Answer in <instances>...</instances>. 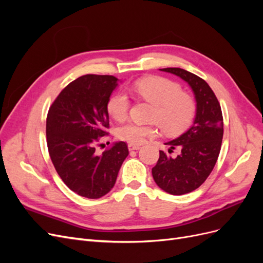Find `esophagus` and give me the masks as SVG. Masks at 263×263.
<instances>
[{
	"mask_svg": "<svg viewBox=\"0 0 263 263\" xmlns=\"http://www.w3.org/2000/svg\"><path fill=\"white\" fill-rule=\"evenodd\" d=\"M128 149L132 151V150H138L140 149V146L139 145H134V144H128Z\"/></svg>",
	"mask_w": 263,
	"mask_h": 263,
	"instance_id": "esophagus-1",
	"label": "esophagus"
}]
</instances>
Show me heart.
<instances>
[{
    "mask_svg": "<svg viewBox=\"0 0 263 263\" xmlns=\"http://www.w3.org/2000/svg\"><path fill=\"white\" fill-rule=\"evenodd\" d=\"M134 93L155 106L150 121L154 124L142 125L129 122L118 127L119 139L130 144H142L146 139L156 136L157 125L169 135L185 130L192 123L196 104L191 95L183 92L180 84L165 78L150 77L137 80L132 86ZM130 102L123 92H116L107 101V112L116 121H124L128 116Z\"/></svg>",
    "mask_w": 263,
    "mask_h": 263,
    "instance_id": "heart-1",
    "label": "heart"
}]
</instances>
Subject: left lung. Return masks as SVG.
Listing matches in <instances>:
<instances>
[{"label": "left lung", "mask_w": 263, "mask_h": 263, "mask_svg": "<svg viewBox=\"0 0 263 263\" xmlns=\"http://www.w3.org/2000/svg\"><path fill=\"white\" fill-rule=\"evenodd\" d=\"M183 79L195 94L196 116L193 125L180 137L166 142L169 154L180 149L177 157L160 150L153 177L157 185L172 195H182L200 187L216 163L224 135L220 104L202 78L181 68L160 69Z\"/></svg>", "instance_id": "obj_1"}]
</instances>
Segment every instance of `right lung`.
I'll return each mask as SVG.
<instances>
[{"mask_svg": "<svg viewBox=\"0 0 263 263\" xmlns=\"http://www.w3.org/2000/svg\"><path fill=\"white\" fill-rule=\"evenodd\" d=\"M117 86L113 76L85 74L63 89L48 110L47 146L55 171L78 195L100 198L114 186L128 156L124 141L98 155L101 137L107 136V101Z\"/></svg>", "mask_w": 263, "mask_h": 263, "instance_id": "1", "label": "right lung"}]
</instances>
